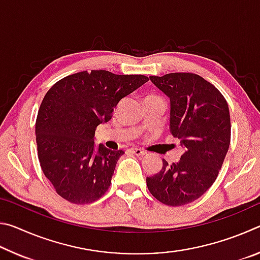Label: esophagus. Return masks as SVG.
Listing matches in <instances>:
<instances>
[{"label":"esophagus","mask_w":260,"mask_h":260,"mask_svg":"<svg viewBox=\"0 0 260 260\" xmlns=\"http://www.w3.org/2000/svg\"><path fill=\"white\" fill-rule=\"evenodd\" d=\"M129 150L134 153V155H136V156H144L146 155V151H143L142 149H140V148H131Z\"/></svg>","instance_id":"34e87169"}]
</instances>
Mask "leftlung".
<instances>
[{"label": "left lung", "mask_w": 260, "mask_h": 260, "mask_svg": "<svg viewBox=\"0 0 260 260\" xmlns=\"http://www.w3.org/2000/svg\"><path fill=\"white\" fill-rule=\"evenodd\" d=\"M171 101V133L184 151L178 162L162 159L157 174L147 178L151 195L162 204L181 206L212 186L231 143L227 101L199 74L179 72L150 77Z\"/></svg>", "instance_id": "8db88e82"}]
</instances>
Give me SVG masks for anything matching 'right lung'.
<instances>
[{"label":"right lung","mask_w":260,"mask_h":260,"mask_svg":"<svg viewBox=\"0 0 260 260\" xmlns=\"http://www.w3.org/2000/svg\"><path fill=\"white\" fill-rule=\"evenodd\" d=\"M148 80L142 74L91 70L60 79L47 91L35 122L38 156L60 197L89 204L108 191L124 151L95 147V131L111 119L121 99Z\"/></svg>","instance_id":"1"}]
</instances>
